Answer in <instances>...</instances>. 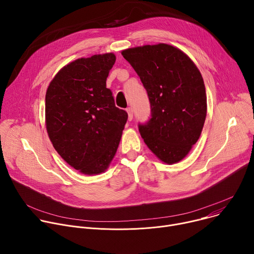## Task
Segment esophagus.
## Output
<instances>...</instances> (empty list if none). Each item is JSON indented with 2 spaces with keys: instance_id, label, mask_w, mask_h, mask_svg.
<instances>
[{
  "instance_id": "esophagus-1",
  "label": "esophagus",
  "mask_w": 254,
  "mask_h": 254,
  "mask_svg": "<svg viewBox=\"0 0 254 254\" xmlns=\"http://www.w3.org/2000/svg\"><path fill=\"white\" fill-rule=\"evenodd\" d=\"M127 113L128 115V121H131L133 118V113H132V108L131 107H127Z\"/></svg>"
}]
</instances>
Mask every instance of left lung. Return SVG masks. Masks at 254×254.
I'll return each mask as SVG.
<instances>
[{
  "label": "left lung",
  "mask_w": 254,
  "mask_h": 254,
  "mask_svg": "<svg viewBox=\"0 0 254 254\" xmlns=\"http://www.w3.org/2000/svg\"><path fill=\"white\" fill-rule=\"evenodd\" d=\"M146 88L151 119L138 124L149 149L164 163L184 159L200 137L207 114L205 85L194 62L168 44L122 52Z\"/></svg>",
  "instance_id": "obj_1"
}]
</instances>
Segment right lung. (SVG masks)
Returning a JSON list of instances; mask_svg holds the SVG:
<instances>
[{
    "instance_id": "add662e5",
    "label": "right lung",
    "mask_w": 254,
    "mask_h": 254,
    "mask_svg": "<svg viewBox=\"0 0 254 254\" xmlns=\"http://www.w3.org/2000/svg\"><path fill=\"white\" fill-rule=\"evenodd\" d=\"M115 62L114 53L77 59L58 72L46 92L49 138L61 158L82 174L106 170L127 120L106 88Z\"/></svg>"
}]
</instances>
